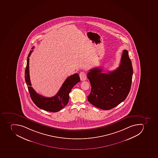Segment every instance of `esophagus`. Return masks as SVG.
Wrapping results in <instances>:
<instances>
[{
    "label": "esophagus",
    "instance_id": "1",
    "mask_svg": "<svg viewBox=\"0 0 158 158\" xmlns=\"http://www.w3.org/2000/svg\"><path fill=\"white\" fill-rule=\"evenodd\" d=\"M80 77L81 81H85L86 79V73L85 72H81L80 74Z\"/></svg>",
    "mask_w": 158,
    "mask_h": 158
}]
</instances>
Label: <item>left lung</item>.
<instances>
[{"mask_svg":"<svg viewBox=\"0 0 158 158\" xmlns=\"http://www.w3.org/2000/svg\"><path fill=\"white\" fill-rule=\"evenodd\" d=\"M102 72V69L96 68L88 73L92 86L88 100L98 108L109 110L123 102L130 92L133 69L128 52L123 50L117 69L107 73Z\"/></svg>","mask_w":158,"mask_h":158,"instance_id":"left-lung-1","label":"left lung"}]
</instances>
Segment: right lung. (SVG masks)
I'll return each instance as SVG.
<instances>
[{
	"label": "right lung",
	"mask_w": 158,
	"mask_h": 158,
	"mask_svg": "<svg viewBox=\"0 0 158 158\" xmlns=\"http://www.w3.org/2000/svg\"><path fill=\"white\" fill-rule=\"evenodd\" d=\"M34 47L31 49H33ZM33 51H31L27 60V68L25 70V80L27 83L31 98L35 105L40 109L51 112H57L61 110L68 104L69 100V94L72 88L80 82V78L78 73H75L66 78L62 86L56 94L51 98H47L38 94L31 86L29 77V57Z\"/></svg>",
	"instance_id": "right-lung-1"
}]
</instances>
